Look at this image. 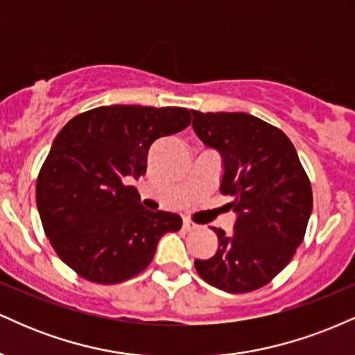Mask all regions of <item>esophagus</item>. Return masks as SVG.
<instances>
[{
  "mask_svg": "<svg viewBox=\"0 0 355 355\" xmlns=\"http://www.w3.org/2000/svg\"><path fill=\"white\" fill-rule=\"evenodd\" d=\"M197 223H195V222H191V220L190 218H185V220H183V230H187V232H190V230H195V229H197Z\"/></svg>",
  "mask_w": 355,
  "mask_h": 355,
  "instance_id": "esophagus-1",
  "label": "esophagus"
}]
</instances>
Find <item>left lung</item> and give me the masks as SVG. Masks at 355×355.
Listing matches in <instances>:
<instances>
[{
    "mask_svg": "<svg viewBox=\"0 0 355 355\" xmlns=\"http://www.w3.org/2000/svg\"><path fill=\"white\" fill-rule=\"evenodd\" d=\"M193 130L222 155L220 191L234 197V232L214 229L218 250L195 260L205 282L245 294L270 282L295 255L312 214V187L295 146L277 126L248 113L193 110Z\"/></svg>",
    "mask_w": 355,
    "mask_h": 355,
    "instance_id": "1",
    "label": "left lung"
}]
</instances>
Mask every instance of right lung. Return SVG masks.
I'll return each mask as SVG.
<instances>
[{
  "label": "right lung",
  "mask_w": 355,
  "mask_h": 355,
  "mask_svg": "<svg viewBox=\"0 0 355 355\" xmlns=\"http://www.w3.org/2000/svg\"><path fill=\"white\" fill-rule=\"evenodd\" d=\"M190 121L180 107L112 105L80 113L56 135L36 180V205L55 252L85 280L132 279L150 266L158 240L182 229L180 215L146 210L123 180L145 175L153 141Z\"/></svg>",
  "instance_id": "obj_1"
}]
</instances>
